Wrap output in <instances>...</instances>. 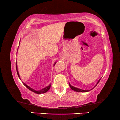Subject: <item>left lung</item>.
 Wrapping results in <instances>:
<instances>
[{
	"label": "left lung",
	"mask_w": 120,
	"mask_h": 120,
	"mask_svg": "<svg viewBox=\"0 0 120 120\" xmlns=\"http://www.w3.org/2000/svg\"><path fill=\"white\" fill-rule=\"evenodd\" d=\"M100 79L99 80V81H98V82L97 83V84L99 83V81H100ZM97 84H96V85H97ZM69 86H70V87H71V89L72 90H74V91H76V92H86L89 91V90H81V89H79L76 88V87H73V86H71V85H70V84H69Z\"/></svg>",
	"instance_id": "obj_1"
}]
</instances>
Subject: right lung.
Returning a JSON list of instances; mask_svg holds the SVG:
<instances>
[{"mask_svg": "<svg viewBox=\"0 0 120 120\" xmlns=\"http://www.w3.org/2000/svg\"><path fill=\"white\" fill-rule=\"evenodd\" d=\"M16 70H17V74H18V77L20 78V76H19V73H18V70H17V65H16ZM20 79L21 80V79H20ZM23 83V84H24V85L26 87H27V88L28 89H29L31 91H32V92H34V93H37V94H41V93H45L47 92L48 90L49 89H50V86H51V84H50V85H49L48 86L45 87V88L42 89V90H38V91H36V90H33V89L30 88V86H28L26 85V84L25 83Z\"/></svg>", "mask_w": 120, "mask_h": 120, "instance_id": "obj_1", "label": "right lung"}]
</instances>
